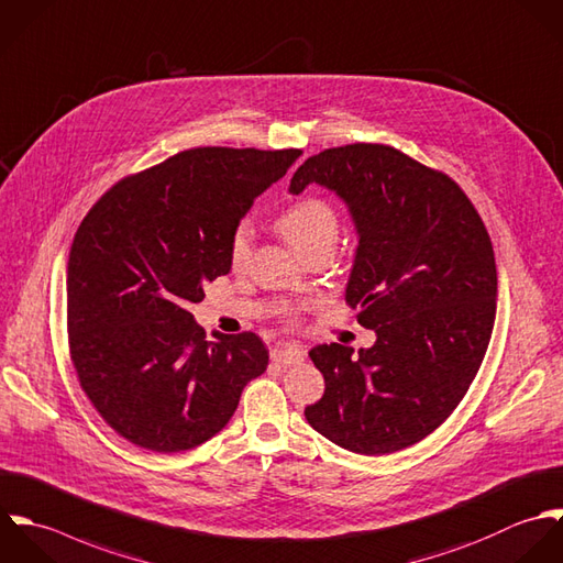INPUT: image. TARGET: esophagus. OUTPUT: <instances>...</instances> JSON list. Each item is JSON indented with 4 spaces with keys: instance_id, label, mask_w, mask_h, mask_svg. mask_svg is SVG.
I'll return each instance as SVG.
<instances>
[{
    "instance_id": "34e87169",
    "label": "esophagus",
    "mask_w": 563,
    "mask_h": 563,
    "mask_svg": "<svg viewBox=\"0 0 563 563\" xmlns=\"http://www.w3.org/2000/svg\"><path fill=\"white\" fill-rule=\"evenodd\" d=\"M306 358V352L297 345H282V347H275L271 352V361L282 365V367H295V365H301Z\"/></svg>"
}]
</instances>
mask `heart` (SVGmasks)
Returning <instances> with one entry per match:
<instances>
[{
	"mask_svg": "<svg viewBox=\"0 0 563 563\" xmlns=\"http://www.w3.org/2000/svg\"><path fill=\"white\" fill-rule=\"evenodd\" d=\"M282 235L306 257L328 251L332 253L341 218L332 202L319 196H301L295 202H290L275 220ZM251 255V224L240 222L229 240V262L238 271L246 264Z\"/></svg>",
	"mask_w": 563,
	"mask_h": 563,
	"instance_id": "b5f03b06",
	"label": "heart"
}]
</instances>
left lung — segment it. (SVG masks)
<instances>
[{"label":"left lung","mask_w":563,"mask_h":563,"mask_svg":"<svg viewBox=\"0 0 563 563\" xmlns=\"http://www.w3.org/2000/svg\"><path fill=\"white\" fill-rule=\"evenodd\" d=\"M334 189L358 249L347 306L375 343L310 352L325 377L308 423L336 445L377 456L404 450L459 406L485 358L498 297L489 233L448 175L384 144L328 148L295 173L290 191Z\"/></svg>","instance_id":"left-lung-1"}]
</instances>
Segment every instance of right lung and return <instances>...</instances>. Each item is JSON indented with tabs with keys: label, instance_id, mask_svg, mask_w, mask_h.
<instances>
[{
	"label": "right lung",
	"instance_id": "1",
	"mask_svg": "<svg viewBox=\"0 0 563 563\" xmlns=\"http://www.w3.org/2000/svg\"><path fill=\"white\" fill-rule=\"evenodd\" d=\"M299 157V148H191L124 177L82 218L67 262L69 358L120 437L164 454L196 448L266 372L260 336L207 341L188 306L231 271L233 229Z\"/></svg>",
	"mask_w": 563,
	"mask_h": 563
}]
</instances>
